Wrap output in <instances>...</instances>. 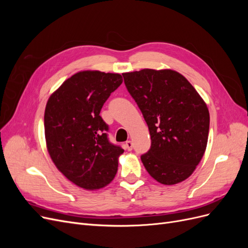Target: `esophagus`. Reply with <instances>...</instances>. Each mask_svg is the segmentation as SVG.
I'll return each instance as SVG.
<instances>
[{
  "label": "esophagus",
  "instance_id": "obj_1",
  "mask_svg": "<svg viewBox=\"0 0 248 248\" xmlns=\"http://www.w3.org/2000/svg\"><path fill=\"white\" fill-rule=\"evenodd\" d=\"M132 148H133L132 141H131V140H127V141L125 142V149L127 150V151H131Z\"/></svg>",
  "mask_w": 248,
  "mask_h": 248
}]
</instances>
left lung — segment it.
Listing matches in <instances>:
<instances>
[{
  "label": "left lung",
  "instance_id": "1",
  "mask_svg": "<svg viewBox=\"0 0 248 248\" xmlns=\"http://www.w3.org/2000/svg\"><path fill=\"white\" fill-rule=\"evenodd\" d=\"M151 136L140 156L152 178L174 185L188 178L206 151L210 115L207 104L182 74L170 69L123 73Z\"/></svg>",
  "mask_w": 248,
  "mask_h": 248
}]
</instances>
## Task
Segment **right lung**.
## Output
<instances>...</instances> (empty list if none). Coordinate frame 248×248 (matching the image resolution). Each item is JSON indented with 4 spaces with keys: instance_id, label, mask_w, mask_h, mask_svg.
I'll use <instances>...</instances> for the list:
<instances>
[{
    "instance_id": "1",
    "label": "right lung",
    "mask_w": 248,
    "mask_h": 248,
    "mask_svg": "<svg viewBox=\"0 0 248 248\" xmlns=\"http://www.w3.org/2000/svg\"><path fill=\"white\" fill-rule=\"evenodd\" d=\"M121 74L80 71L52 93L44 112V133L51 160L62 174L88 190L102 188L118 170L124 150L108 140L100 110L122 84Z\"/></svg>"
}]
</instances>
